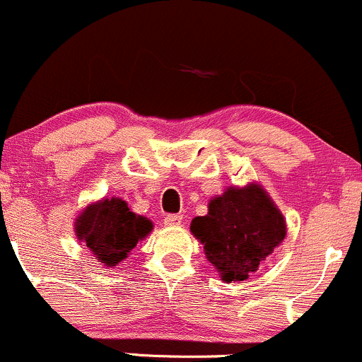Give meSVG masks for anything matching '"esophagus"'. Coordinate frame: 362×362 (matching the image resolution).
Returning <instances> with one entry per match:
<instances>
[{"instance_id":"esophagus-1","label":"esophagus","mask_w":362,"mask_h":362,"mask_svg":"<svg viewBox=\"0 0 362 362\" xmlns=\"http://www.w3.org/2000/svg\"><path fill=\"white\" fill-rule=\"evenodd\" d=\"M182 223V216L180 214H169L163 219V225L165 226H180Z\"/></svg>"}]
</instances>
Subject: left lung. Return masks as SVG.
I'll list each match as a JSON object with an SVG mask.
<instances>
[{
    "label": "left lung",
    "instance_id": "1",
    "mask_svg": "<svg viewBox=\"0 0 362 362\" xmlns=\"http://www.w3.org/2000/svg\"><path fill=\"white\" fill-rule=\"evenodd\" d=\"M189 230L223 282L249 279L288 233L281 209L255 181L212 197L207 214L193 218Z\"/></svg>",
    "mask_w": 362,
    "mask_h": 362
}]
</instances>
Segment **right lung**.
<instances>
[{
	"instance_id": "add662e5",
	"label": "right lung",
	"mask_w": 362,
	"mask_h": 362,
	"mask_svg": "<svg viewBox=\"0 0 362 362\" xmlns=\"http://www.w3.org/2000/svg\"><path fill=\"white\" fill-rule=\"evenodd\" d=\"M153 230V223L136 214L120 197L90 202L74 219V235L104 267H117L129 258L137 242Z\"/></svg>"
}]
</instances>
